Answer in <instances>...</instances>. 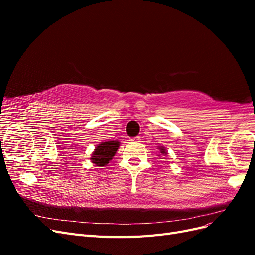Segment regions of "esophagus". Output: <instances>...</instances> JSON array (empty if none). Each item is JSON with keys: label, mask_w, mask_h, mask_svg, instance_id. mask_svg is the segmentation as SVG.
Here are the masks:
<instances>
[{"label": "esophagus", "mask_w": 255, "mask_h": 255, "mask_svg": "<svg viewBox=\"0 0 255 255\" xmlns=\"http://www.w3.org/2000/svg\"><path fill=\"white\" fill-rule=\"evenodd\" d=\"M129 141L130 142H140V137L137 136V137H134V138H130Z\"/></svg>", "instance_id": "esophagus-1"}]
</instances>
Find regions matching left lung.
Here are the masks:
<instances>
[{"label":"left lung","instance_id":"obj_1","mask_svg":"<svg viewBox=\"0 0 255 255\" xmlns=\"http://www.w3.org/2000/svg\"><path fill=\"white\" fill-rule=\"evenodd\" d=\"M159 151H160L161 154H165V155H167V151H166L164 146H159Z\"/></svg>","mask_w":255,"mask_h":255}]
</instances>
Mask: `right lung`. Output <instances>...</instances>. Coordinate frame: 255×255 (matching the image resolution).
I'll use <instances>...</instances> for the list:
<instances>
[{"label":"right lung","instance_id":"add662e5","mask_svg":"<svg viewBox=\"0 0 255 255\" xmlns=\"http://www.w3.org/2000/svg\"><path fill=\"white\" fill-rule=\"evenodd\" d=\"M120 146V142L118 140H111L101 142L95 149L94 153L91 154V161L96 166L103 167L110 163V160L113 159L116 152Z\"/></svg>","mask_w":255,"mask_h":255}]
</instances>
